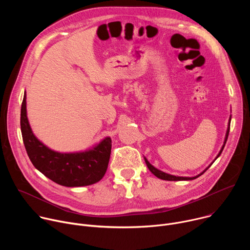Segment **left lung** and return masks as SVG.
I'll list each match as a JSON object with an SVG mask.
<instances>
[{
    "mask_svg": "<svg viewBox=\"0 0 250 250\" xmlns=\"http://www.w3.org/2000/svg\"><path fill=\"white\" fill-rule=\"evenodd\" d=\"M230 120H231V116L229 117V125H228V129H227V133H226V137H225V141H224V146H222V149L220 150V152H219V154L217 155V157H216V159L222 154V151L224 150V147H225V146H226V142H227V140H228V137H229V125H230ZM215 159V160H216ZM215 160H213L212 162H211V164L215 162ZM145 161H146V165H147V167H148V169L151 171V173L152 174H154L157 178H159V179H162V180H167V181H183V180H194V179H196V178H198L199 176H201L202 174H204L209 167H210V165L211 164H209L202 173H200V174H198L197 176H194V177H180V176H174V175H171V174H167V173H165V172H163V171H160V170H158L157 168H155L153 165H151L149 162H148V160L145 157Z\"/></svg>",
    "mask_w": 250,
    "mask_h": 250,
    "instance_id": "8db88e82",
    "label": "left lung"
}]
</instances>
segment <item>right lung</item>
Instances as JSON below:
<instances>
[{
	"label": "right lung",
	"instance_id": "1",
	"mask_svg": "<svg viewBox=\"0 0 250 250\" xmlns=\"http://www.w3.org/2000/svg\"><path fill=\"white\" fill-rule=\"evenodd\" d=\"M21 129L31 163L53 182L65 187H82L95 184L104 177L111 156V137L80 152L65 153L48 148L31 130L26 116L25 92L21 109Z\"/></svg>",
	"mask_w": 250,
	"mask_h": 250
}]
</instances>
